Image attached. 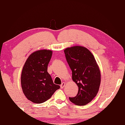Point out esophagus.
Wrapping results in <instances>:
<instances>
[{
    "label": "esophagus",
    "mask_w": 125,
    "mask_h": 125,
    "mask_svg": "<svg viewBox=\"0 0 125 125\" xmlns=\"http://www.w3.org/2000/svg\"><path fill=\"white\" fill-rule=\"evenodd\" d=\"M65 83H64V82H63V83L61 84V89H63V88H64V86H65Z\"/></svg>",
    "instance_id": "esophagus-1"
}]
</instances>
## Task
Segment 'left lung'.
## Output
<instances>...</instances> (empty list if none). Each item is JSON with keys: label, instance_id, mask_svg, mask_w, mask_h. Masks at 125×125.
<instances>
[{"label": "left lung", "instance_id": "8db88e82", "mask_svg": "<svg viewBox=\"0 0 125 125\" xmlns=\"http://www.w3.org/2000/svg\"><path fill=\"white\" fill-rule=\"evenodd\" d=\"M66 60L72 72V79L77 84L78 92L69 99L82 106L90 103L98 93L101 81L100 72L94 56L82 46H74L64 51Z\"/></svg>", "mask_w": 125, "mask_h": 125}]
</instances>
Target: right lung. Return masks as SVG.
I'll use <instances>...</instances> for the list:
<instances>
[{
	"label": "right lung",
	"instance_id": "1",
	"mask_svg": "<svg viewBox=\"0 0 125 125\" xmlns=\"http://www.w3.org/2000/svg\"><path fill=\"white\" fill-rule=\"evenodd\" d=\"M52 55L50 50H43L32 53L23 67L21 83L23 93L32 103L45 102L60 88L53 83L47 72V66Z\"/></svg>",
	"mask_w": 125,
	"mask_h": 125
}]
</instances>
